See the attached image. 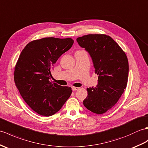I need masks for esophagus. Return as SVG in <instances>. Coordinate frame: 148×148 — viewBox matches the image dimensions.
<instances>
[{
    "label": "esophagus",
    "mask_w": 148,
    "mask_h": 148,
    "mask_svg": "<svg viewBox=\"0 0 148 148\" xmlns=\"http://www.w3.org/2000/svg\"><path fill=\"white\" fill-rule=\"evenodd\" d=\"M78 87H72V90H73V91H75L78 89Z\"/></svg>",
    "instance_id": "obj_1"
}]
</instances>
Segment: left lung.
<instances>
[{
  "label": "left lung",
  "instance_id": "obj_1",
  "mask_svg": "<svg viewBox=\"0 0 148 148\" xmlns=\"http://www.w3.org/2000/svg\"><path fill=\"white\" fill-rule=\"evenodd\" d=\"M92 60L98 75L96 87L87 88L85 107L96 114H103L114 106L126 88L129 62L125 52L111 37L88 34L77 38Z\"/></svg>",
  "mask_w": 148,
  "mask_h": 148
}]
</instances>
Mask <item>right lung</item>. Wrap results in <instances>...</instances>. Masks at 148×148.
Wrapping results in <instances>:
<instances>
[{"label": "right lung", "instance_id": "add662e5", "mask_svg": "<svg viewBox=\"0 0 148 148\" xmlns=\"http://www.w3.org/2000/svg\"><path fill=\"white\" fill-rule=\"evenodd\" d=\"M73 42L71 38L38 39L29 42L19 55L14 71L16 86L28 106L42 116L58 112L71 96V87L49 80L54 64Z\"/></svg>", "mask_w": 148, "mask_h": 148}]
</instances>
